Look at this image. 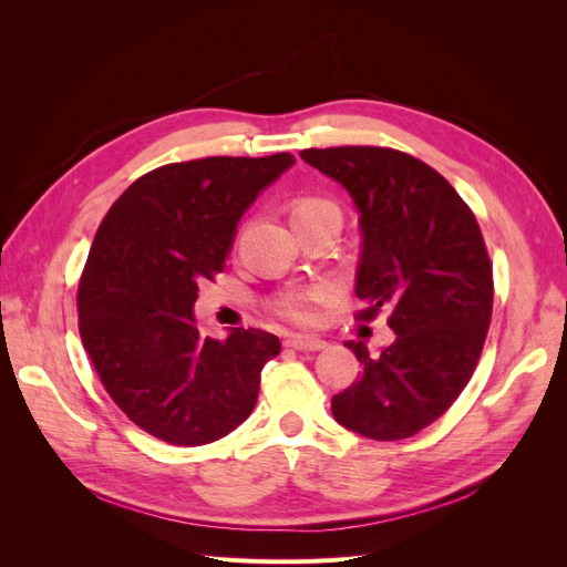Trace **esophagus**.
I'll return each mask as SVG.
<instances>
[{"instance_id":"obj_1","label":"esophagus","mask_w":567,"mask_h":567,"mask_svg":"<svg viewBox=\"0 0 567 567\" xmlns=\"http://www.w3.org/2000/svg\"><path fill=\"white\" fill-rule=\"evenodd\" d=\"M288 348H293L298 352H317V350H323L329 342L321 340V338H315V336H290L286 340Z\"/></svg>"}]
</instances>
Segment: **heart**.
<instances>
[{
  "instance_id": "b5f03b06",
  "label": "heart",
  "mask_w": 567,
  "mask_h": 567,
  "mask_svg": "<svg viewBox=\"0 0 567 567\" xmlns=\"http://www.w3.org/2000/svg\"><path fill=\"white\" fill-rule=\"evenodd\" d=\"M329 210H338L331 200L326 198H315V196H305V198H296L293 200V208H290V217L293 221L305 219V217H315L321 213H329ZM323 296L321 288H310V290H296V293H288L284 296L277 307L279 312L288 319L293 321H310L315 317L312 312V302L319 300Z\"/></svg>"
}]
</instances>
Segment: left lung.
<instances>
[{"instance_id": "left-lung-1", "label": "left lung", "mask_w": 567, "mask_h": 567, "mask_svg": "<svg viewBox=\"0 0 567 567\" xmlns=\"http://www.w3.org/2000/svg\"><path fill=\"white\" fill-rule=\"evenodd\" d=\"M305 163L338 182L359 213L357 296L371 319L388 310L394 342L331 400L348 431L394 442L416 435L471 381L492 319V265L468 205L433 167L379 146L307 148Z\"/></svg>"}]
</instances>
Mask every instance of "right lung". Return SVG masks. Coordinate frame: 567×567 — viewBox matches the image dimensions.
Wrapping results in <instances>:
<instances>
[{"label":"right lung","mask_w":567,"mask_h":567,"mask_svg":"<svg viewBox=\"0 0 567 567\" xmlns=\"http://www.w3.org/2000/svg\"><path fill=\"white\" fill-rule=\"evenodd\" d=\"M293 163L274 153L163 165L101 221L78 290L80 338L113 402L153 437L198 447L250 416L281 340L260 329L203 336L194 305L246 210Z\"/></svg>","instance_id":"right-lung-1"}]
</instances>
